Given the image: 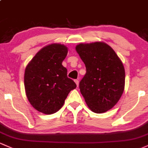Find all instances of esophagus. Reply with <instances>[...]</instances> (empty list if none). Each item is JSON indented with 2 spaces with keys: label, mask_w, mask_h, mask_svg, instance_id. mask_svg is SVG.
I'll return each mask as SVG.
<instances>
[{
  "label": "esophagus",
  "mask_w": 148,
  "mask_h": 148,
  "mask_svg": "<svg viewBox=\"0 0 148 148\" xmlns=\"http://www.w3.org/2000/svg\"><path fill=\"white\" fill-rule=\"evenodd\" d=\"M75 83H76L77 86L78 87V85H79V80H75Z\"/></svg>",
  "instance_id": "34e87169"
}]
</instances>
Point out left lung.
<instances>
[{
  "label": "left lung",
  "mask_w": 148,
  "mask_h": 148,
  "mask_svg": "<svg viewBox=\"0 0 148 148\" xmlns=\"http://www.w3.org/2000/svg\"><path fill=\"white\" fill-rule=\"evenodd\" d=\"M75 49L86 67L79 85L85 102L93 112H107L118 102L124 90L123 63L104 42L80 44Z\"/></svg>",
  "instance_id": "1"
}]
</instances>
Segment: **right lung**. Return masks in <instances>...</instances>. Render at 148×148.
<instances>
[{
    "label": "right lung",
    "instance_id": "right-lung-1",
    "mask_svg": "<svg viewBox=\"0 0 148 148\" xmlns=\"http://www.w3.org/2000/svg\"><path fill=\"white\" fill-rule=\"evenodd\" d=\"M67 53L66 46L50 44L41 49L25 68L27 97L32 106L43 114L58 112L70 92L76 87L62 65Z\"/></svg>",
    "mask_w": 148,
    "mask_h": 148
}]
</instances>
